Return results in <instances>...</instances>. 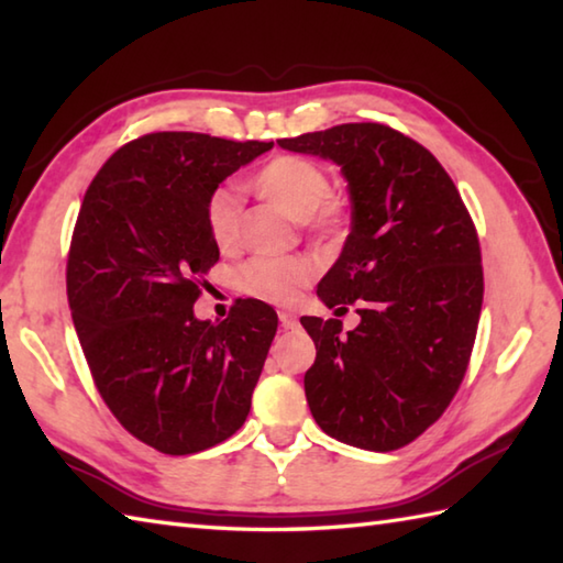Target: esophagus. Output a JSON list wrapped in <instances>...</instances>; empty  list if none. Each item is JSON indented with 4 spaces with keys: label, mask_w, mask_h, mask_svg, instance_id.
Masks as SVG:
<instances>
[{
    "label": "esophagus",
    "mask_w": 563,
    "mask_h": 563,
    "mask_svg": "<svg viewBox=\"0 0 563 563\" xmlns=\"http://www.w3.org/2000/svg\"><path fill=\"white\" fill-rule=\"evenodd\" d=\"M278 317H280V324L285 327V329H295L297 327V314L295 312H288V309H283V312H278Z\"/></svg>",
    "instance_id": "esophagus-1"
}]
</instances>
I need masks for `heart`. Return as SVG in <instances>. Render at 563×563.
<instances>
[{"label": "heart", "instance_id": "heart-1", "mask_svg": "<svg viewBox=\"0 0 563 563\" xmlns=\"http://www.w3.org/2000/svg\"><path fill=\"white\" fill-rule=\"evenodd\" d=\"M254 190L295 220H307L319 234L336 232L343 206L329 198V176L319 164L295 154L271 159L254 178ZM210 234L222 251H232L242 236V202L232 190H214L208 202ZM314 266L302 256H256L239 271V288L256 300L290 305L312 280Z\"/></svg>", "mask_w": 563, "mask_h": 563}]
</instances>
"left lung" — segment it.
<instances>
[{"label":"left lung","instance_id":"obj_1","mask_svg":"<svg viewBox=\"0 0 563 563\" xmlns=\"http://www.w3.org/2000/svg\"><path fill=\"white\" fill-rule=\"evenodd\" d=\"M336 164L351 234L317 285L327 307L357 302L361 324L302 317L317 345L309 411L345 445L389 452L448 409L470 363L484 300L482 251L452 178L426 147L379 123L278 140Z\"/></svg>","mask_w":563,"mask_h":563}]
</instances>
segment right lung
I'll list each match as a JSON object with an SVG mask.
<instances>
[{
	"label": "right lung",
	"mask_w": 563,
	"mask_h": 563,
	"mask_svg": "<svg viewBox=\"0 0 563 563\" xmlns=\"http://www.w3.org/2000/svg\"><path fill=\"white\" fill-rule=\"evenodd\" d=\"M273 142L152 133L101 166L84 196L67 261L77 336L103 401L128 433L194 454L244 426L278 329L266 302L198 319V275L220 249L208 202Z\"/></svg>",
	"instance_id": "obj_1"
}]
</instances>
